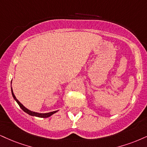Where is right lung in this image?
I'll list each match as a JSON object with an SVG mask.
<instances>
[{"mask_svg":"<svg viewBox=\"0 0 147 147\" xmlns=\"http://www.w3.org/2000/svg\"><path fill=\"white\" fill-rule=\"evenodd\" d=\"M11 93H12V96L13 97V99H15L16 102L18 103V104L19 105L20 107L22 108V110H23L24 112H25L26 113L28 114V115H30V116H32V117H39V118H48L49 117H50V116H52L53 114L56 113V112H58V110L57 111H53V112H48V113H39V112H33V111H31V110L27 109L26 107H24L23 106L22 104H21L20 102L18 100L17 98L16 97L15 95H14L13 92V89H12V87H11Z\"/></svg>","mask_w":147,"mask_h":147,"instance_id":"1","label":"right lung"}]
</instances>
